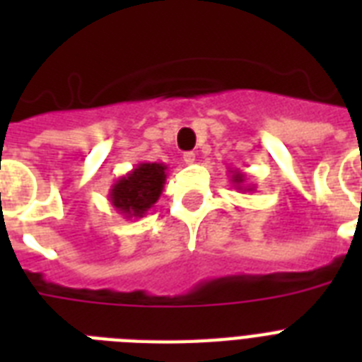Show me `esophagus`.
<instances>
[{
  "instance_id": "1",
  "label": "esophagus",
  "mask_w": 362,
  "mask_h": 362,
  "mask_svg": "<svg viewBox=\"0 0 362 362\" xmlns=\"http://www.w3.org/2000/svg\"><path fill=\"white\" fill-rule=\"evenodd\" d=\"M184 163H187V165L195 163V153H193V152L184 153Z\"/></svg>"
}]
</instances>
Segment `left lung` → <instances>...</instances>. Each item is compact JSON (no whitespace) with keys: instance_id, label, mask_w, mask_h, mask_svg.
<instances>
[{"instance_id":"obj_1","label":"left lung","mask_w":362,"mask_h":362,"mask_svg":"<svg viewBox=\"0 0 362 362\" xmlns=\"http://www.w3.org/2000/svg\"><path fill=\"white\" fill-rule=\"evenodd\" d=\"M231 182L235 184L237 189H240V192H253V189H255V186H247V184H244V182H246V175L238 169L231 170Z\"/></svg>"}]
</instances>
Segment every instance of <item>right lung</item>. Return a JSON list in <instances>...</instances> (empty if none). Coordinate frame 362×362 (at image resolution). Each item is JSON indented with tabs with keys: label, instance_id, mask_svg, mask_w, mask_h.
<instances>
[{
	"label": "right lung",
	"instance_id": "right-lung-1",
	"mask_svg": "<svg viewBox=\"0 0 362 362\" xmlns=\"http://www.w3.org/2000/svg\"><path fill=\"white\" fill-rule=\"evenodd\" d=\"M167 180V165L139 163L112 184L109 201L124 218H142L158 203Z\"/></svg>",
	"mask_w": 362,
	"mask_h": 362
}]
</instances>
